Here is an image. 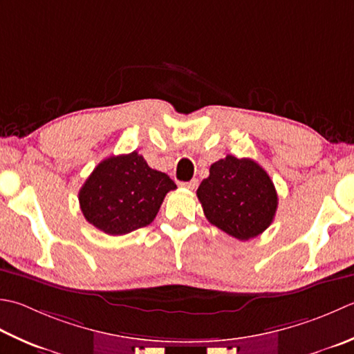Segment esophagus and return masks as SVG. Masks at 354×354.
<instances>
[{
  "label": "esophagus",
  "mask_w": 354,
  "mask_h": 354,
  "mask_svg": "<svg viewBox=\"0 0 354 354\" xmlns=\"http://www.w3.org/2000/svg\"><path fill=\"white\" fill-rule=\"evenodd\" d=\"M181 187H184V189H189V190H195L198 187V179H192V181L189 183H181L179 184Z\"/></svg>",
  "instance_id": "esophagus-1"
}]
</instances>
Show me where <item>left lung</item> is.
<instances>
[{
	"mask_svg": "<svg viewBox=\"0 0 354 354\" xmlns=\"http://www.w3.org/2000/svg\"><path fill=\"white\" fill-rule=\"evenodd\" d=\"M196 195L205 218L239 241L261 234L273 223L278 195L268 173L253 159L227 155L210 165Z\"/></svg>",
	"mask_w": 354,
	"mask_h": 354,
	"instance_id": "1",
	"label": "left lung"
}]
</instances>
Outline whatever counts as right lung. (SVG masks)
Listing matches in <instances>:
<instances>
[{
  "label": "right lung",
  "mask_w": 354,
  "mask_h": 354,
  "mask_svg": "<svg viewBox=\"0 0 354 354\" xmlns=\"http://www.w3.org/2000/svg\"><path fill=\"white\" fill-rule=\"evenodd\" d=\"M176 184L131 151L104 159L80 190L84 218L98 230L120 236L149 225Z\"/></svg>",
  "instance_id": "obj_1"
}]
</instances>
